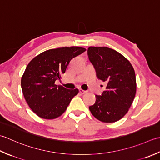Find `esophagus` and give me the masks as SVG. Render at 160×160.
I'll return each instance as SVG.
<instances>
[{
  "label": "esophagus",
  "instance_id": "1",
  "mask_svg": "<svg viewBox=\"0 0 160 160\" xmlns=\"http://www.w3.org/2000/svg\"><path fill=\"white\" fill-rule=\"evenodd\" d=\"M86 92H87V91H85V90H82V89H79V93H80V94H83L86 93Z\"/></svg>",
  "mask_w": 160,
  "mask_h": 160
}]
</instances>
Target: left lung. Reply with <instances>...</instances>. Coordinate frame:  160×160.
Returning a JSON list of instances; mask_svg holds the SVG:
<instances>
[{"label": "left lung", "instance_id": "obj_1", "mask_svg": "<svg viewBox=\"0 0 160 160\" xmlns=\"http://www.w3.org/2000/svg\"><path fill=\"white\" fill-rule=\"evenodd\" d=\"M89 60L99 79L107 86L102 95L89 106L92 115L104 123H113L128 112L134 100L137 83L134 68L118 52L107 47H89Z\"/></svg>", "mask_w": 160, "mask_h": 160}]
</instances>
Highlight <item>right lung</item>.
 Segmentation results:
<instances>
[{
    "label": "right lung",
    "mask_w": 160,
    "mask_h": 160,
    "mask_svg": "<svg viewBox=\"0 0 160 160\" xmlns=\"http://www.w3.org/2000/svg\"><path fill=\"white\" fill-rule=\"evenodd\" d=\"M86 50L72 46L50 49L28 63L21 78L25 101L36 115L45 119L60 117L79 90H68L55 84L66 72L70 61Z\"/></svg>",
    "instance_id": "1"
}]
</instances>
